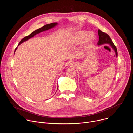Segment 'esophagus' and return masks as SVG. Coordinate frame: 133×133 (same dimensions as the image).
<instances>
[{
	"mask_svg": "<svg viewBox=\"0 0 133 133\" xmlns=\"http://www.w3.org/2000/svg\"><path fill=\"white\" fill-rule=\"evenodd\" d=\"M73 66H74V64L73 63H70V64H69V67H73Z\"/></svg>",
	"mask_w": 133,
	"mask_h": 133,
	"instance_id": "esophagus-1",
	"label": "esophagus"
}]
</instances>
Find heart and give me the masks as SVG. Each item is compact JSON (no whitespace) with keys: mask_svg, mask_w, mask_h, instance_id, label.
Masks as SVG:
<instances>
[{"mask_svg":"<svg viewBox=\"0 0 133 133\" xmlns=\"http://www.w3.org/2000/svg\"><path fill=\"white\" fill-rule=\"evenodd\" d=\"M85 39L86 42H90L93 39V36L91 34H88L86 31H81L75 35L73 42L76 43H79Z\"/></svg>","mask_w":133,"mask_h":133,"instance_id":"1","label":"heart"}]
</instances>
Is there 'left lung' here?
Here are the masks:
<instances>
[{"label":"left lung","instance_id":"obj_1","mask_svg":"<svg viewBox=\"0 0 133 133\" xmlns=\"http://www.w3.org/2000/svg\"><path fill=\"white\" fill-rule=\"evenodd\" d=\"M98 36H99V41L97 43V44L98 45H103L104 44H109L110 45V46L114 49V50H115L116 57H117V48H116V46H115V45L114 44L109 36L107 34H106L104 32H103L100 29H98Z\"/></svg>","mask_w":133,"mask_h":133}]
</instances>
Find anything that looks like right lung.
<instances>
[{
    "label": "right lung",
    "instance_id": "add662e5",
    "mask_svg": "<svg viewBox=\"0 0 133 133\" xmlns=\"http://www.w3.org/2000/svg\"><path fill=\"white\" fill-rule=\"evenodd\" d=\"M56 25H57V23H51V24H47V25H46L45 26H44L42 28H40L39 29H38L36 30H35L34 31H33L32 32H31L29 35L27 36H26L24 38H23L21 42H19V44H18V45H19L20 44H21L22 43H23L24 42H25L27 40H28L29 39H30V38L34 37L35 35H36V34H39L41 32H42V31H45V30H48L54 27H55ZM17 49V48H16L15 50V51H16V50Z\"/></svg>",
    "mask_w": 133,
    "mask_h": 133
}]
</instances>
